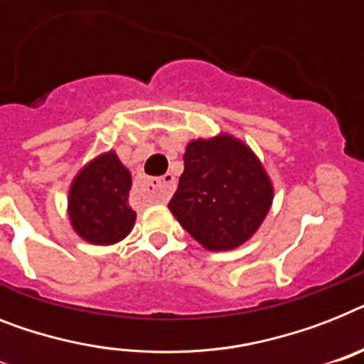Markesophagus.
I'll return each mask as SVG.
<instances>
[{"instance_id": "1", "label": "esophagus", "mask_w": 364, "mask_h": 364, "mask_svg": "<svg viewBox=\"0 0 364 364\" xmlns=\"http://www.w3.org/2000/svg\"><path fill=\"white\" fill-rule=\"evenodd\" d=\"M144 188L156 202H166L168 198L172 196L173 188H176V177L172 173H164V176L156 177V179H147L144 183Z\"/></svg>"}]
</instances>
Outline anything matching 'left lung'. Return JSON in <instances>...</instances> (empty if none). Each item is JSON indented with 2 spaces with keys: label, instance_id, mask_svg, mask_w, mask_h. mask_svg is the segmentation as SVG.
<instances>
[{
  "label": "left lung",
  "instance_id": "obj_1",
  "mask_svg": "<svg viewBox=\"0 0 364 364\" xmlns=\"http://www.w3.org/2000/svg\"><path fill=\"white\" fill-rule=\"evenodd\" d=\"M168 208L209 250H232L252 235L273 202L267 173L249 147L232 136L194 140Z\"/></svg>",
  "mask_w": 364,
  "mask_h": 364
}]
</instances>
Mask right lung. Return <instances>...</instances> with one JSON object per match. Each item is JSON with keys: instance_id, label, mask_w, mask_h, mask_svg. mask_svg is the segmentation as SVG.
Here are the masks:
<instances>
[{"instance_id": "obj_1", "label": "right lung", "mask_w": 364, "mask_h": 364, "mask_svg": "<svg viewBox=\"0 0 364 364\" xmlns=\"http://www.w3.org/2000/svg\"><path fill=\"white\" fill-rule=\"evenodd\" d=\"M131 173L115 153L90 162L76 176L69 194V217L80 237L112 245L129 235L136 213L129 205Z\"/></svg>"}]
</instances>
